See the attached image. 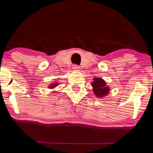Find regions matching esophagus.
Returning <instances> with one entry per match:
<instances>
[{"label": "esophagus", "mask_w": 153, "mask_h": 153, "mask_svg": "<svg viewBox=\"0 0 153 153\" xmlns=\"http://www.w3.org/2000/svg\"><path fill=\"white\" fill-rule=\"evenodd\" d=\"M73 69L76 71H78L79 69V67L76 65H73Z\"/></svg>", "instance_id": "34e87169"}]
</instances>
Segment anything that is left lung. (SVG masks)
<instances>
[{
	"instance_id": "1",
	"label": "left lung",
	"mask_w": 153,
	"mask_h": 153,
	"mask_svg": "<svg viewBox=\"0 0 153 153\" xmlns=\"http://www.w3.org/2000/svg\"><path fill=\"white\" fill-rule=\"evenodd\" d=\"M91 86L93 88V92L96 97L102 98L109 94L110 88L107 85V83L100 77H94Z\"/></svg>"
}]
</instances>
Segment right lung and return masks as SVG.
I'll return each instance as SVG.
<instances>
[{"label":"right lung","instance_id":"add662e5","mask_svg":"<svg viewBox=\"0 0 153 153\" xmlns=\"http://www.w3.org/2000/svg\"><path fill=\"white\" fill-rule=\"evenodd\" d=\"M59 85V83L58 82H55V83H52V84H51L50 85H49V86H48V88H50V89H53V88H55V87H56ZM53 92H55V91H53Z\"/></svg>","mask_w":153,"mask_h":153}]
</instances>
